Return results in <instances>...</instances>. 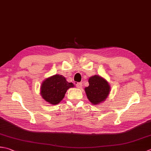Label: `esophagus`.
Listing matches in <instances>:
<instances>
[{
    "label": "esophagus",
    "mask_w": 151,
    "mask_h": 151,
    "mask_svg": "<svg viewBox=\"0 0 151 151\" xmlns=\"http://www.w3.org/2000/svg\"><path fill=\"white\" fill-rule=\"evenodd\" d=\"M76 86L79 88V89H81L82 88V82H78V83L76 84Z\"/></svg>",
    "instance_id": "obj_1"
}]
</instances>
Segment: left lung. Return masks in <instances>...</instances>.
<instances>
[{
	"label": "left lung",
	"mask_w": 151,
	"mask_h": 151,
	"mask_svg": "<svg viewBox=\"0 0 151 151\" xmlns=\"http://www.w3.org/2000/svg\"><path fill=\"white\" fill-rule=\"evenodd\" d=\"M88 82L89 86L85 88V91L89 101L93 105L105 101L111 90L108 82L101 76L94 75L89 78Z\"/></svg>",
	"instance_id": "obj_1"
}]
</instances>
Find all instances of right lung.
I'll use <instances>...</instances> for the list:
<instances>
[{
  "instance_id": "obj_1",
  "label": "right lung",
  "mask_w": 151,
  "mask_h": 151,
  "mask_svg": "<svg viewBox=\"0 0 151 151\" xmlns=\"http://www.w3.org/2000/svg\"><path fill=\"white\" fill-rule=\"evenodd\" d=\"M73 87L74 84L68 82L63 76L55 75L43 81L40 94L46 101L52 105H57L63 99L67 90Z\"/></svg>"
}]
</instances>
